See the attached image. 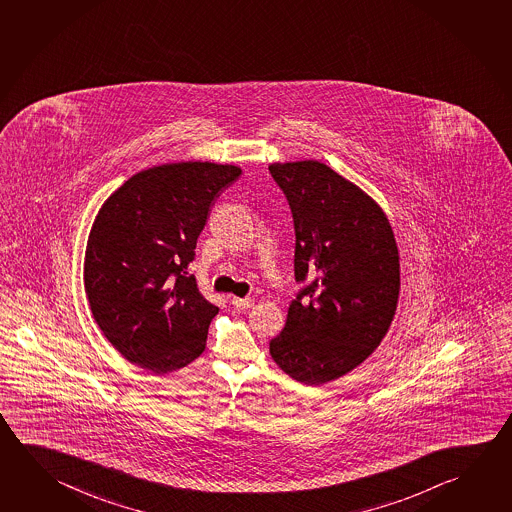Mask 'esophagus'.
<instances>
[{"label": "esophagus", "instance_id": "1", "mask_svg": "<svg viewBox=\"0 0 512 512\" xmlns=\"http://www.w3.org/2000/svg\"><path fill=\"white\" fill-rule=\"evenodd\" d=\"M232 305H234L235 309H250L253 305L252 298H237L234 296L232 298Z\"/></svg>", "mask_w": 512, "mask_h": 512}]
</instances>
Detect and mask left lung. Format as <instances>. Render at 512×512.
Segmentation results:
<instances>
[{
    "label": "left lung",
    "mask_w": 512,
    "mask_h": 512,
    "mask_svg": "<svg viewBox=\"0 0 512 512\" xmlns=\"http://www.w3.org/2000/svg\"><path fill=\"white\" fill-rule=\"evenodd\" d=\"M295 221V278L305 282L269 341L282 372L304 385L349 374L394 320L401 264L376 199L316 160L271 163Z\"/></svg>",
    "instance_id": "left-lung-1"
}]
</instances>
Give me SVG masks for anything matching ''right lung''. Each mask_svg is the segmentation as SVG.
<instances>
[{
  "label": "right lung",
  "mask_w": 512,
  "mask_h": 512,
  "mask_svg": "<svg viewBox=\"0 0 512 512\" xmlns=\"http://www.w3.org/2000/svg\"><path fill=\"white\" fill-rule=\"evenodd\" d=\"M243 174L230 163H163L136 172L91 225L84 289L109 343L156 376L187 367L207 347L219 313L189 275L208 212Z\"/></svg>",
  "instance_id": "1"
}]
</instances>
